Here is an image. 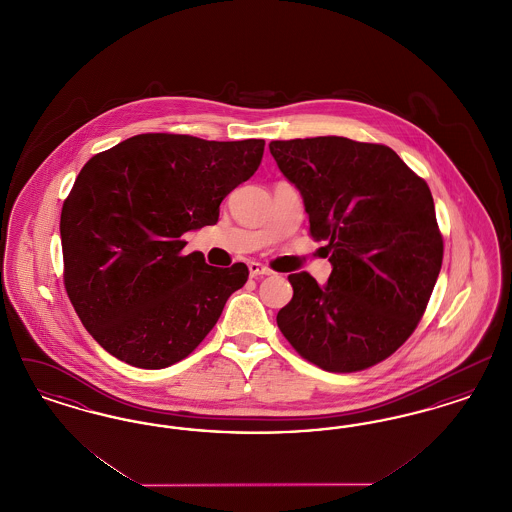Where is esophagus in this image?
<instances>
[{"mask_svg": "<svg viewBox=\"0 0 512 512\" xmlns=\"http://www.w3.org/2000/svg\"><path fill=\"white\" fill-rule=\"evenodd\" d=\"M247 267H249V274H251V276H268V274L272 272L270 268L261 265V263H257V261H251Z\"/></svg>", "mask_w": 512, "mask_h": 512, "instance_id": "34e87169", "label": "esophagus"}]
</instances>
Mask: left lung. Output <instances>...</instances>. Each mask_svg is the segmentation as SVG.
Wrapping results in <instances>:
<instances>
[{"mask_svg":"<svg viewBox=\"0 0 512 512\" xmlns=\"http://www.w3.org/2000/svg\"><path fill=\"white\" fill-rule=\"evenodd\" d=\"M268 147L332 263L324 286L309 272L288 276L293 297L276 317L280 332L328 372L388 359L413 334L441 268L428 184L380 144L318 136Z\"/></svg>","mask_w":512,"mask_h":512,"instance_id":"obj_1","label":"left lung"}]
</instances>
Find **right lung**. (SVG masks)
Segmentation results:
<instances>
[{
    "instance_id": "obj_1",
    "label": "right lung",
    "mask_w": 512,
    "mask_h": 512,
    "mask_svg": "<svg viewBox=\"0 0 512 512\" xmlns=\"http://www.w3.org/2000/svg\"><path fill=\"white\" fill-rule=\"evenodd\" d=\"M265 140L138 134L94 155L61 211L65 290L84 328L128 365L165 368L213 330L247 282L244 263L182 255L222 199L261 165Z\"/></svg>"
}]
</instances>
